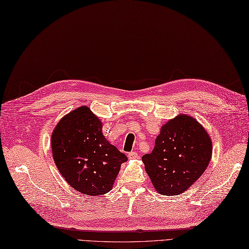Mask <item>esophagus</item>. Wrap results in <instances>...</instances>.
<instances>
[{"label": "esophagus", "mask_w": 249, "mask_h": 249, "mask_svg": "<svg viewBox=\"0 0 249 249\" xmlns=\"http://www.w3.org/2000/svg\"><path fill=\"white\" fill-rule=\"evenodd\" d=\"M127 157H129V159H137L139 156L136 152H131L127 154Z\"/></svg>", "instance_id": "1"}]
</instances>
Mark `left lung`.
I'll list each match as a JSON object with an SVG mask.
<instances>
[{
	"label": "left lung",
	"mask_w": 249,
	"mask_h": 249,
	"mask_svg": "<svg viewBox=\"0 0 249 249\" xmlns=\"http://www.w3.org/2000/svg\"><path fill=\"white\" fill-rule=\"evenodd\" d=\"M212 140L196 119L179 115L161 127L151 154L142 156L156 191L176 196L204 173L212 158Z\"/></svg>",
	"instance_id": "left-lung-1"
}]
</instances>
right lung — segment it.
Returning <instances> with one entry per match:
<instances>
[{"instance_id":"1","label":"right lung","mask_w":249,"mask_h":249,"mask_svg":"<svg viewBox=\"0 0 249 249\" xmlns=\"http://www.w3.org/2000/svg\"><path fill=\"white\" fill-rule=\"evenodd\" d=\"M102 127L88 107H80L60 119L51 137L59 173L73 189L89 196L110 192L127 160L105 138Z\"/></svg>"}]
</instances>
